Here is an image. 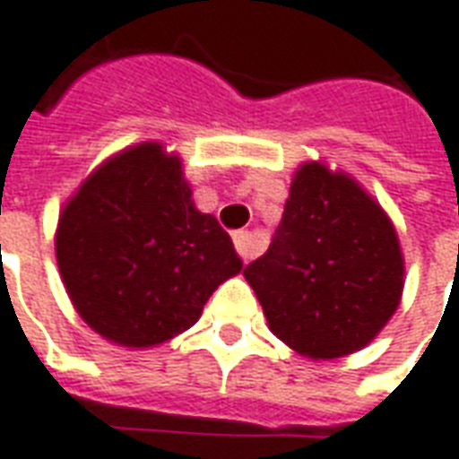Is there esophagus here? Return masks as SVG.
Segmentation results:
<instances>
[{
    "mask_svg": "<svg viewBox=\"0 0 459 459\" xmlns=\"http://www.w3.org/2000/svg\"><path fill=\"white\" fill-rule=\"evenodd\" d=\"M233 243H236V250H238V255L243 260H253L263 253V238L257 236V233H250V230H240L233 236Z\"/></svg>",
    "mask_w": 459,
    "mask_h": 459,
    "instance_id": "34e87169",
    "label": "esophagus"
}]
</instances>
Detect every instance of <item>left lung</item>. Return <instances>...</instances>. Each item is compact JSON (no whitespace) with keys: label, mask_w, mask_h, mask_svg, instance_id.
Here are the masks:
<instances>
[{"label":"left lung","mask_w":459,"mask_h":459,"mask_svg":"<svg viewBox=\"0 0 459 459\" xmlns=\"http://www.w3.org/2000/svg\"><path fill=\"white\" fill-rule=\"evenodd\" d=\"M267 325L311 359L362 351L399 308L403 255L392 219L342 169L299 165L280 229L246 267Z\"/></svg>","instance_id":"8db88e82"}]
</instances>
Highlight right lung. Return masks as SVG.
Masks as SVG:
<instances>
[{"label": "right lung", "instance_id": "add662e5", "mask_svg": "<svg viewBox=\"0 0 459 459\" xmlns=\"http://www.w3.org/2000/svg\"><path fill=\"white\" fill-rule=\"evenodd\" d=\"M56 257L84 324L124 348L185 333L243 270L229 233L195 206L182 158L155 141L111 155L67 199Z\"/></svg>", "mask_w": 459, "mask_h": 459}]
</instances>
